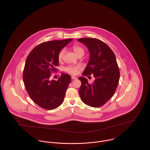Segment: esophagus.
Here are the masks:
<instances>
[{
    "label": "esophagus",
    "mask_w": 150,
    "mask_h": 150,
    "mask_svg": "<svg viewBox=\"0 0 150 150\" xmlns=\"http://www.w3.org/2000/svg\"><path fill=\"white\" fill-rule=\"evenodd\" d=\"M77 78L76 77H75V76H71V79H73V80H76V79H77Z\"/></svg>",
    "instance_id": "obj_1"
}]
</instances>
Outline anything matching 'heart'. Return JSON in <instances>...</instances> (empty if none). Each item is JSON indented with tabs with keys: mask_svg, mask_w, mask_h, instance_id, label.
I'll return each mask as SVG.
<instances>
[{
	"mask_svg": "<svg viewBox=\"0 0 150 150\" xmlns=\"http://www.w3.org/2000/svg\"><path fill=\"white\" fill-rule=\"evenodd\" d=\"M73 51L76 53V54L78 56L80 54H84V50L82 47H81L79 45H74L72 47ZM65 50L64 49H62L60 50V51L58 53V58L59 61H62L64 55ZM80 69V66H73V65H69L66 67H65L64 69V70L65 71L73 75H76L78 73L79 70Z\"/></svg>",
	"mask_w": 150,
	"mask_h": 150,
	"instance_id": "1",
	"label": "heart"
}]
</instances>
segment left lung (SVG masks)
Instances as JSON below:
<instances>
[{"mask_svg": "<svg viewBox=\"0 0 150 150\" xmlns=\"http://www.w3.org/2000/svg\"><path fill=\"white\" fill-rule=\"evenodd\" d=\"M78 41L83 43L90 52L83 75L92 74L95 78L92 84L88 83L86 77L79 78L81 82L80 98L88 106L101 107L112 97L119 83L120 73L115 56L108 45L99 39L86 38Z\"/></svg>", "mask_w": 150, "mask_h": 150, "instance_id": "obj_1", "label": "left lung"}]
</instances>
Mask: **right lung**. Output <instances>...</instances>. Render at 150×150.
Wrapping results in <instances>:
<instances>
[{
    "mask_svg": "<svg viewBox=\"0 0 150 150\" xmlns=\"http://www.w3.org/2000/svg\"><path fill=\"white\" fill-rule=\"evenodd\" d=\"M73 39L52 40L41 43L28 55L23 69V81L33 101L46 110L59 107L64 99L71 76L62 73L57 81L50 80L51 73L59 65L58 55Z\"/></svg>",
    "mask_w": 150,
    "mask_h": 150,
    "instance_id": "1",
    "label": "right lung"
}]
</instances>
